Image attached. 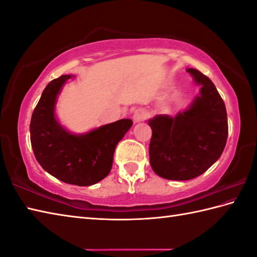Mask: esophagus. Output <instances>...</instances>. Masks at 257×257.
<instances>
[{
  "mask_svg": "<svg viewBox=\"0 0 257 257\" xmlns=\"http://www.w3.org/2000/svg\"><path fill=\"white\" fill-rule=\"evenodd\" d=\"M147 115H148V113L146 112V110H144V109H137L134 112V115H133L134 122L137 123V122L144 121V120L147 118Z\"/></svg>",
  "mask_w": 257,
  "mask_h": 257,
  "instance_id": "1",
  "label": "esophagus"
}]
</instances>
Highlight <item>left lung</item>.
Returning a JSON list of instances; mask_svg holds the SVG:
<instances>
[{"label":"left lung","mask_w":257,"mask_h":257,"mask_svg":"<svg viewBox=\"0 0 257 257\" xmlns=\"http://www.w3.org/2000/svg\"><path fill=\"white\" fill-rule=\"evenodd\" d=\"M186 71L200 85L199 94L175 117L157 114L148 120L153 130L150 166L160 177L170 180L204 174L223 154L228 136L225 103L214 83L198 70Z\"/></svg>","instance_id":"8db88e82"}]
</instances>
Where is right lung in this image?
<instances>
[{
	"label": "right lung",
	"mask_w": 257,
	"mask_h": 257,
	"mask_svg": "<svg viewBox=\"0 0 257 257\" xmlns=\"http://www.w3.org/2000/svg\"><path fill=\"white\" fill-rule=\"evenodd\" d=\"M73 74L52 80L43 90L30 123L35 158L45 172L63 183L91 186L109 175L115 146L132 128L120 119L84 134H73L59 122L55 105L63 85Z\"/></svg>",
	"instance_id": "right-lung-1"
}]
</instances>
